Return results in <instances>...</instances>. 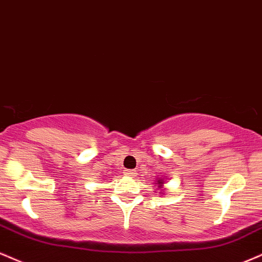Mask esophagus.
Listing matches in <instances>:
<instances>
[{"instance_id":"34e87169","label":"esophagus","mask_w":262,"mask_h":262,"mask_svg":"<svg viewBox=\"0 0 262 262\" xmlns=\"http://www.w3.org/2000/svg\"><path fill=\"white\" fill-rule=\"evenodd\" d=\"M135 174H136V170H131V169L125 170V175H127V177H135Z\"/></svg>"}]
</instances>
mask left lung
I'll return each mask as SVG.
<instances>
[{
	"instance_id": "8db88e82",
	"label": "left lung",
	"mask_w": 262,
	"mask_h": 262,
	"mask_svg": "<svg viewBox=\"0 0 262 262\" xmlns=\"http://www.w3.org/2000/svg\"><path fill=\"white\" fill-rule=\"evenodd\" d=\"M162 184H163V183H162V181H161V180H158V185H159L158 187H161V186H162Z\"/></svg>"
}]
</instances>
